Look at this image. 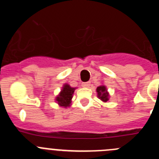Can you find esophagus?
<instances>
[{
	"instance_id": "1",
	"label": "esophagus",
	"mask_w": 159,
	"mask_h": 159,
	"mask_svg": "<svg viewBox=\"0 0 159 159\" xmlns=\"http://www.w3.org/2000/svg\"><path fill=\"white\" fill-rule=\"evenodd\" d=\"M90 85H91V84H90L89 82L83 83V84H82V87H84V88H89Z\"/></svg>"
}]
</instances>
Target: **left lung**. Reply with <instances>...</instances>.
I'll list each match as a JSON object with an SVG mask.
<instances>
[{
  "instance_id": "8db88e82",
  "label": "left lung",
  "mask_w": 159,
  "mask_h": 159,
  "mask_svg": "<svg viewBox=\"0 0 159 159\" xmlns=\"http://www.w3.org/2000/svg\"><path fill=\"white\" fill-rule=\"evenodd\" d=\"M96 92L98 98L100 100H102V102H106L109 100V93L107 92V88L104 85H101V86L98 87L96 88Z\"/></svg>"
}]
</instances>
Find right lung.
<instances>
[{
    "label": "right lung",
    "instance_id": "add662e5",
    "mask_svg": "<svg viewBox=\"0 0 159 159\" xmlns=\"http://www.w3.org/2000/svg\"><path fill=\"white\" fill-rule=\"evenodd\" d=\"M75 88H71L70 87V85L65 84L62 88L61 92L56 98V102H57V103L60 107H70L71 99H72V95L75 92Z\"/></svg>",
    "mask_w": 159,
    "mask_h": 159
}]
</instances>
